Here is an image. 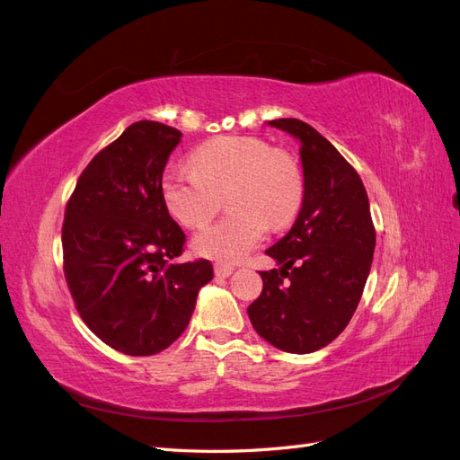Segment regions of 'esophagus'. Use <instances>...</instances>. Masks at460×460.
I'll use <instances>...</instances> for the list:
<instances>
[{
	"label": "esophagus",
	"instance_id": "1",
	"mask_svg": "<svg viewBox=\"0 0 460 460\" xmlns=\"http://www.w3.org/2000/svg\"><path fill=\"white\" fill-rule=\"evenodd\" d=\"M234 270V264L230 262H215V274L220 278H228Z\"/></svg>",
	"mask_w": 460,
	"mask_h": 460
}]
</instances>
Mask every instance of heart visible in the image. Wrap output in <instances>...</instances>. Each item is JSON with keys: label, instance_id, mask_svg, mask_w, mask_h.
Masks as SVG:
<instances>
[{"label": "heart", "instance_id": "heart-1", "mask_svg": "<svg viewBox=\"0 0 460 460\" xmlns=\"http://www.w3.org/2000/svg\"><path fill=\"white\" fill-rule=\"evenodd\" d=\"M191 171L163 176V201L180 225L203 228L228 193L234 213L205 228L193 252L217 261H238L261 243L269 225L276 230L296 220L305 198L299 163L257 136H218L193 149Z\"/></svg>", "mask_w": 460, "mask_h": 460}]
</instances>
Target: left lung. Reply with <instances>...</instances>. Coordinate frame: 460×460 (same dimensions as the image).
<instances>
[{
    "label": "left lung",
    "instance_id": "obj_1",
    "mask_svg": "<svg viewBox=\"0 0 460 460\" xmlns=\"http://www.w3.org/2000/svg\"><path fill=\"white\" fill-rule=\"evenodd\" d=\"M269 124L301 142L305 198L296 225L267 249L280 269L261 270L247 314L262 340L313 353L336 340L363 296L376 230L363 180L323 134L297 119Z\"/></svg>",
    "mask_w": 460,
    "mask_h": 460
}]
</instances>
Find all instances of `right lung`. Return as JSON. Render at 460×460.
Segmentation results:
<instances>
[{"label": "right lung", "mask_w": 460, "mask_h": 460, "mask_svg": "<svg viewBox=\"0 0 460 460\" xmlns=\"http://www.w3.org/2000/svg\"><path fill=\"white\" fill-rule=\"evenodd\" d=\"M182 132L134 122L82 171L65 208L63 270L78 314L113 349L149 357L180 338L207 259L176 262L186 234L166 211L164 164Z\"/></svg>", "instance_id": "add662e5"}]
</instances>
